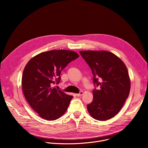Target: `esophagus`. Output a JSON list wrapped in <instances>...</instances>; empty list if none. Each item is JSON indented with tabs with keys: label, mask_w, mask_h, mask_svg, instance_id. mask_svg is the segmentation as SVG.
<instances>
[{
	"label": "esophagus",
	"mask_w": 148,
	"mask_h": 148,
	"mask_svg": "<svg viewBox=\"0 0 148 148\" xmlns=\"http://www.w3.org/2000/svg\"><path fill=\"white\" fill-rule=\"evenodd\" d=\"M83 94H84V92H83V91H80V92H79V94H76V95H77V97H79V96L82 95Z\"/></svg>",
	"instance_id": "esophagus-1"
}]
</instances>
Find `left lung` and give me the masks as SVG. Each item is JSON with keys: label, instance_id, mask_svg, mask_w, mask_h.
Returning a JSON list of instances; mask_svg holds the SVG:
<instances>
[{"label": "left lung", "instance_id": "8db88e82", "mask_svg": "<svg viewBox=\"0 0 148 148\" xmlns=\"http://www.w3.org/2000/svg\"><path fill=\"white\" fill-rule=\"evenodd\" d=\"M91 69L93 82L98 90H93V100L87 105L90 115L99 121L115 116L128 97L131 80L125 63L108 51H79Z\"/></svg>", "mask_w": 148, "mask_h": 148}]
</instances>
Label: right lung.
<instances>
[{"mask_svg":"<svg viewBox=\"0 0 148 148\" xmlns=\"http://www.w3.org/2000/svg\"><path fill=\"white\" fill-rule=\"evenodd\" d=\"M78 57L73 51L53 50L36 55L27 63L22 78L23 92L41 118L54 121L66 112L73 97L53 86L60 82L61 71Z\"/></svg>","mask_w":148,"mask_h":148,"instance_id":"obj_1","label":"right lung"}]
</instances>
